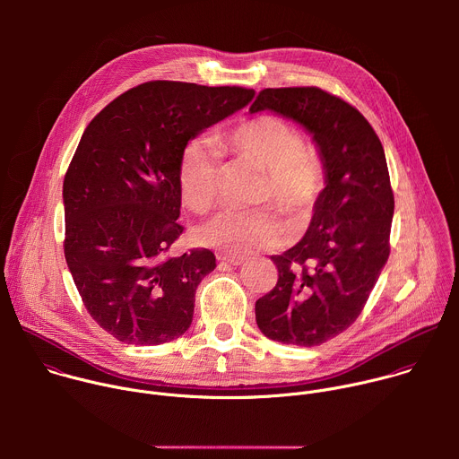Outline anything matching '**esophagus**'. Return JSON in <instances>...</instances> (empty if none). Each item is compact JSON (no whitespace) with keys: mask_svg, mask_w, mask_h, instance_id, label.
Segmentation results:
<instances>
[{"mask_svg":"<svg viewBox=\"0 0 459 459\" xmlns=\"http://www.w3.org/2000/svg\"><path fill=\"white\" fill-rule=\"evenodd\" d=\"M218 261H221V264H229V265H241L245 257L243 255H223V254H220Z\"/></svg>","mask_w":459,"mask_h":459,"instance_id":"1","label":"esophagus"}]
</instances>
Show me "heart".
<instances>
[{
	"label": "heart",
	"mask_w": 459,
	"mask_h": 459,
	"mask_svg": "<svg viewBox=\"0 0 459 459\" xmlns=\"http://www.w3.org/2000/svg\"><path fill=\"white\" fill-rule=\"evenodd\" d=\"M218 147L265 172L259 202H273L296 225L307 223L323 194L325 170L319 156L305 145L299 130L276 116L248 119L218 140ZM209 138L188 142L179 160L183 204L198 214L209 212L218 200L221 154ZM200 243L230 255L280 248L289 243V227L271 211H229L195 232Z\"/></svg>",
	"instance_id": "obj_1"
}]
</instances>
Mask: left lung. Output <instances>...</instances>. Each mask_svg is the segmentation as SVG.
I'll use <instances>...</instances> for the list:
<instances>
[{
	"mask_svg": "<svg viewBox=\"0 0 459 459\" xmlns=\"http://www.w3.org/2000/svg\"><path fill=\"white\" fill-rule=\"evenodd\" d=\"M303 125L317 147L325 188L305 236L280 255L276 287L255 301L259 331L314 347L361 314L390 254L394 194L383 145L351 103L317 87L264 89L248 112Z\"/></svg>",
	"mask_w": 459,
	"mask_h": 459,
	"instance_id": "obj_1",
	"label": "left lung"
}]
</instances>
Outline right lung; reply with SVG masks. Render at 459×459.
<instances>
[{"mask_svg": "<svg viewBox=\"0 0 459 459\" xmlns=\"http://www.w3.org/2000/svg\"><path fill=\"white\" fill-rule=\"evenodd\" d=\"M252 98L243 87L149 82L85 128L63 179V248L85 308L116 340L160 345L190 326L195 289L216 255L167 254L183 232L181 152Z\"/></svg>", "mask_w": 459, "mask_h": 459, "instance_id": "add662e5", "label": "right lung"}]
</instances>
